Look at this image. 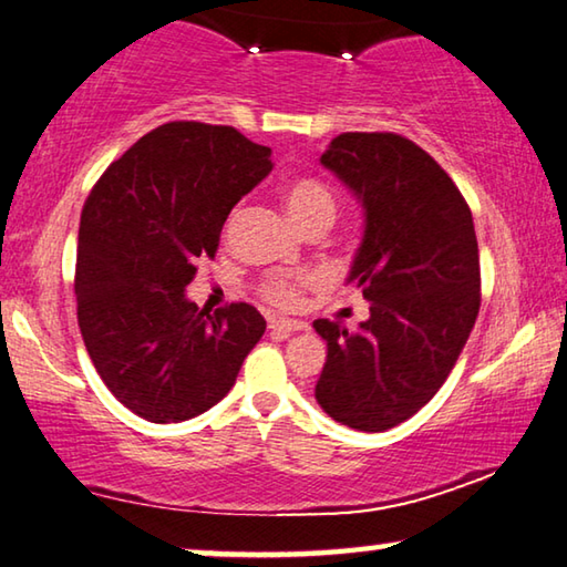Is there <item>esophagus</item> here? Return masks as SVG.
Segmentation results:
<instances>
[{
    "mask_svg": "<svg viewBox=\"0 0 567 567\" xmlns=\"http://www.w3.org/2000/svg\"><path fill=\"white\" fill-rule=\"evenodd\" d=\"M269 328L280 330V332H285V336H292V332H305V330H308V322L280 318V320H272V326H269Z\"/></svg>",
    "mask_w": 567,
    "mask_h": 567,
    "instance_id": "esophagus-1",
    "label": "esophagus"
}]
</instances>
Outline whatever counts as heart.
<instances>
[{
    "label": "heart",
    "instance_id": "obj_1",
    "mask_svg": "<svg viewBox=\"0 0 567 567\" xmlns=\"http://www.w3.org/2000/svg\"><path fill=\"white\" fill-rule=\"evenodd\" d=\"M285 209L290 219L305 227L310 221H330L336 219V196L318 178H298L287 184L282 192ZM310 277L305 275H272L262 285V295L280 308H295L300 302V287L308 285Z\"/></svg>",
    "mask_w": 567,
    "mask_h": 567
}]
</instances>
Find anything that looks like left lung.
<instances>
[{
	"label": "left lung",
	"instance_id": "left-lung-1",
	"mask_svg": "<svg viewBox=\"0 0 567 567\" xmlns=\"http://www.w3.org/2000/svg\"><path fill=\"white\" fill-rule=\"evenodd\" d=\"M320 164L363 206L348 282L371 318L355 332L316 320L328 358L316 399L358 431L403 424L434 399L480 312L472 212L446 171L396 133H340Z\"/></svg>",
	"mask_w": 567,
	"mask_h": 567
}]
</instances>
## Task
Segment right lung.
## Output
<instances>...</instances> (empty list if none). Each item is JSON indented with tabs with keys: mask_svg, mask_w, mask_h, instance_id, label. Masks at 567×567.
<instances>
[{
	"mask_svg": "<svg viewBox=\"0 0 567 567\" xmlns=\"http://www.w3.org/2000/svg\"><path fill=\"white\" fill-rule=\"evenodd\" d=\"M267 146L231 125L151 131L107 166L80 214L78 326L103 383L154 424L219 403L267 322L231 302L209 316L186 298L229 212L272 171Z\"/></svg>",
	"mask_w": 567,
	"mask_h": 567,
	"instance_id": "add662e5",
	"label": "right lung"
}]
</instances>
